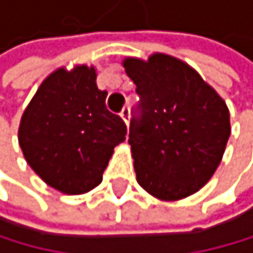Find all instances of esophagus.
<instances>
[{"mask_svg":"<svg viewBox=\"0 0 253 253\" xmlns=\"http://www.w3.org/2000/svg\"><path fill=\"white\" fill-rule=\"evenodd\" d=\"M120 117L124 119V122H125L126 126H128V122H129V107H124V109H122Z\"/></svg>","mask_w":253,"mask_h":253,"instance_id":"obj_1","label":"esophagus"}]
</instances>
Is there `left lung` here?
I'll use <instances>...</instances> for the list:
<instances>
[{
    "instance_id": "1",
    "label": "left lung",
    "mask_w": 253,
    "mask_h": 253,
    "mask_svg": "<svg viewBox=\"0 0 253 253\" xmlns=\"http://www.w3.org/2000/svg\"><path fill=\"white\" fill-rule=\"evenodd\" d=\"M124 68L139 95L128 139L137 184L163 201L196 193L222 162L231 133L228 107L192 66L171 55L128 57Z\"/></svg>"
}]
</instances>
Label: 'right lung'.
<instances>
[{
	"label": "right lung",
	"mask_w": 253,
	"mask_h": 253,
	"mask_svg": "<svg viewBox=\"0 0 253 253\" xmlns=\"http://www.w3.org/2000/svg\"><path fill=\"white\" fill-rule=\"evenodd\" d=\"M106 96L93 66L60 68L25 109L18 144L31 169L55 190L81 195L99 185L114 147L125 141V122L106 109Z\"/></svg>",
	"instance_id": "add662e5"
}]
</instances>
